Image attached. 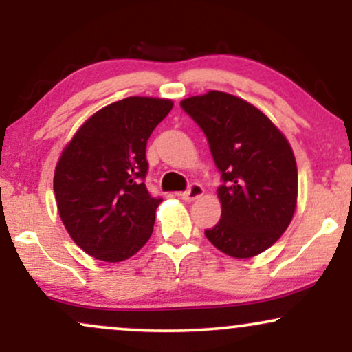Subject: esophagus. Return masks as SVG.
<instances>
[{"mask_svg": "<svg viewBox=\"0 0 352 352\" xmlns=\"http://www.w3.org/2000/svg\"><path fill=\"white\" fill-rule=\"evenodd\" d=\"M204 187H201V185H199V184H192L188 187V190H185V192H182L180 193V197L184 200H187V201H193V200H197V199H200L201 195H204Z\"/></svg>", "mask_w": 352, "mask_h": 352, "instance_id": "1", "label": "esophagus"}]
</instances>
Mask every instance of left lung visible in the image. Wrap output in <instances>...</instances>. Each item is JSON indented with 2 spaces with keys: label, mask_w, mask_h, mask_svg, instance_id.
I'll use <instances>...</instances> for the list:
<instances>
[{
  "label": "left lung",
  "mask_w": 352,
  "mask_h": 352,
  "mask_svg": "<svg viewBox=\"0 0 352 352\" xmlns=\"http://www.w3.org/2000/svg\"><path fill=\"white\" fill-rule=\"evenodd\" d=\"M182 109L200 125L221 180V218L205 236L233 258H252L280 240L298 200L296 159L288 139L253 104L221 91L193 96Z\"/></svg>",
  "instance_id": "8db88e82"
}]
</instances>
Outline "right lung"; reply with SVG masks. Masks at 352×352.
<instances>
[{"mask_svg": "<svg viewBox=\"0 0 352 352\" xmlns=\"http://www.w3.org/2000/svg\"><path fill=\"white\" fill-rule=\"evenodd\" d=\"M170 99L117 100L92 114L63 148L54 170L60 221L74 243L117 263L147 243L162 199L148 193L145 147Z\"/></svg>", "mask_w": 352, "mask_h": 352, "instance_id": "obj_1", "label": "right lung"}]
</instances>
